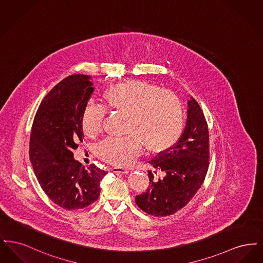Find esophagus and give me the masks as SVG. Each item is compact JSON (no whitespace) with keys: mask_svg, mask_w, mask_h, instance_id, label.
I'll return each instance as SVG.
<instances>
[{"mask_svg":"<svg viewBox=\"0 0 263 263\" xmlns=\"http://www.w3.org/2000/svg\"><path fill=\"white\" fill-rule=\"evenodd\" d=\"M111 171H112L113 173H115V174H121V175H127L128 173H129V171L128 170H126V168H123V167H112V168H110Z\"/></svg>","mask_w":263,"mask_h":263,"instance_id":"esophagus-1","label":"esophagus"}]
</instances>
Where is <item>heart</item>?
Masks as SVG:
<instances>
[{
    "instance_id": "1",
    "label": "heart",
    "mask_w": 263,
    "mask_h": 263,
    "mask_svg": "<svg viewBox=\"0 0 263 263\" xmlns=\"http://www.w3.org/2000/svg\"><path fill=\"white\" fill-rule=\"evenodd\" d=\"M101 100L109 110L125 114L123 138H108L97 148L106 163L127 166L142 151L161 153L171 149L181 135L183 108L173 91L161 89L150 83L130 80L112 85L102 92ZM104 109L88 103L82 113L84 133L95 137L103 124Z\"/></svg>"
}]
</instances>
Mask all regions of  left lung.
<instances>
[{"instance_id":"8db88e82","label":"left lung","mask_w":263,"mask_h":263,"mask_svg":"<svg viewBox=\"0 0 263 263\" xmlns=\"http://www.w3.org/2000/svg\"><path fill=\"white\" fill-rule=\"evenodd\" d=\"M155 179L149 172L150 185L135 201L144 211L154 216H170L183 208L201 187L209 166V132L199 104L192 97L187 101L184 131L171 149L150 162Z\"/></svg>"}]
</instances>
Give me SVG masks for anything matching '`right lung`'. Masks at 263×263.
I'll list each match as a JSON object with an SVG mask.
<instances>
[{
    "label": "right lung",
    "instance_id": "1",
    "mask_svg": "<svg viewBox=\"0 0 263 263\" xmlns=\"http://www.w3.org/2000/svg\"><path fill=\"white\" fill-rule=\"evenodd\" d=\"M91 77H67L42 100L32 124L29 159L46 195L67 210L85 208L100 196L106 172L95 164L85 167L73 151L83 142L82 113L95 88Z\"/></svg>",
    "mask_w": 263,
    "mask_h": 263
}]
</instances>
